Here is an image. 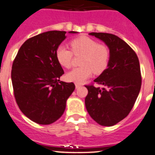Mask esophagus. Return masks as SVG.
<instances>
[{
	"instance_id": "1",
	"label": "esophagus",
	"mask_w": 155,
	"mask_h": 155,
	"mask_svg": "<svg viewBox=\"0 0 155 155\" xmlns=\"http://www.w3.org/2000/svg\"><path fill=\"white\" fill-rule=\"evenodd\" d=\"M75 85H76V89H78V88H79L81 86H82V85H81L80 83H76V84H75Z\"/></svg>"
}]
</instances>
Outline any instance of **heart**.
<instances>
[{
	"instance_id": "obj_1",
	"label": "heart",
	"mask_w": 155,
	"mask_h": 155,
	"mask_svg": "<svg viewBox=\"0 0 155 155\" xmlns=\"http://www.w3.org/2000/svg\"><path fill=\"white\" fill-rule=\"evenodd\" d=\"M71 51L69 48L60 45L56 50V58L58 63L65 68L72 65L73 53L82 54L80 60L82 66L73 69L66 74L69 82L81 83L91 76L92 73L101 74L107 69L109 63L110 52L105 45L99 43L94 39L82 36L71 40Z\"/></svg>"
}]
</instances>
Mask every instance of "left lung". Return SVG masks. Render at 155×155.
Here are the masks:
<instances>
[{
	"instance_id": "obj_1",
	"label": "left lung",
	"mask_w": 155,
	"mask_h": 155,
	"mask_svg": "<svg viewBox=\"0 0 155 155\" xmlns=\"http://www.w3.org/2000/svg\"><path fill=\"white\" fill-rule=\"evenodd\" d=\"M109 48L108 68L90 85H86L85 99L91 118L103 126H112L128 116L134 106L141 86L139 60L128 43L106 33H90ZM102 84L95 87L94 83Z\"/></svg>"
}]
</instances>
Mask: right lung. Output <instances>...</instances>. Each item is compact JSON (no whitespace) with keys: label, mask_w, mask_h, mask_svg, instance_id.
Returning <instances> with one entry per match:
<instances>
[{"label":"right lung","mask_w":155,"mask_h":155,"mask_svg":"<svg viewBox=\"0 0 155 155\" xmlns=\"http://www.w3.org/2000/svg\"><path fill=\"white\" fill-rule=\"evenodd\" d=\"M65 34L66 31L53 30L29 38L13 62L16 102L27 118L40 125H50L62 116L66 100L75 89L73 82L59 79L64 71L56 60V50Z\"/></svg>","instance_id":"obj_1"}]
</instances>
